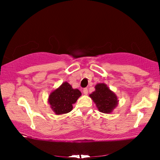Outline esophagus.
I'll use <instances>...</instances> for the list:
<instances>
[{
  "label": "esophagus",
  "instance_id": "obj_1",
  "mask_svg": "<svg viewBox=\"0 0 160 160\" xmlns=\"http://www.w3.org/2000/svg\"><path fill=\"white\" fill-rule=\"evenodd\" d=\"M83 92H84V95H87V94H88V89L84 88L83 89Z\"/></svg>",
  "mask_w": 160,
  "mask_h": 160
}]
</instances>
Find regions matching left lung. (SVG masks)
Returning a JSON list of instances; mask_svg holds the SVG:
<instances>
[{"mask_svg": "<svg viewBox=\"0 0 160 160\" xmlns=\"http://www.w3.org/2000/svg\"><path fill=\"white\" fill-rule=\"evenodd\" d=\"M100 112L111 113L118 104L117 97L105 84H98L95 91L89 95Z\"/></svg>", "mask_w": 160, "mask_h": 160, "instance_id": "left-lung-1", "label": "left lung"}]
</instances>
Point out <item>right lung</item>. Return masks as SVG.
<instances>
[{
  "label": "right lung",
  "mask_w": 160,
  "mask_h": 160,
  "mask_svg": "<svg viewBox=\"0 0 160 160\" xmlns=\"http://www.w3.org/2000/svg\"><path fill=\"white\" fill-rule=\"evenodd\" d=\"M82 95L77 89H73L68 82L62 84L50 94L49 102L56 114H64L73 109V104Z\"/></svg>",
  "instance_id": "obj_1"
}]
</instances>
